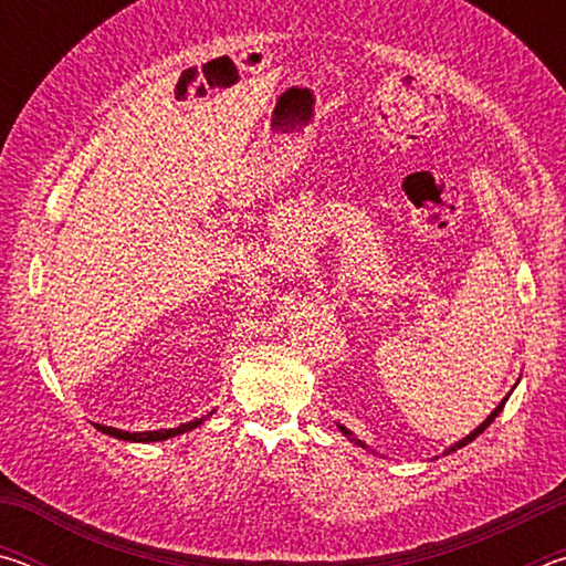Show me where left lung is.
Masks as SVG:
<instances>
[{
	"label": "left lung",
	"mask_w": 566,
	"mask_h": 566,
	"mask_svg": "<svg viewBox=\"0 0 566 566\" xmlns=\"http://www.w3.org/2000/svg\"><path fill=\"white\" fill-rule=\"evenodd\" d=\"M506 399H510V397H504V399L500 401V405H496V409L492 411V415H490V417H486V419L482 421V424H479V427L474 429V432H472V434H467L464 439H459V442H457L454 447H449L444 454H449V452H457V449H462V447H467L469 442H474V439H476L479 434H482V432H484V429H486V427H490V424H492V421H494L496 417H500V411L504 409V405H506ZM339 429H342V432H344V434H347V437H352V432H349V429H347V427H342V424H339ZM352 439H354V437H352ZM354 442H357L359 447H364V444L359 442V439H354Z\"/></svg>",
	"instance_id": "8db88e82"
}]
</instances>
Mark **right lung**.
I'll return each mask as SVG.
<instances>
[{
  "mask_svg": "<svg viewBox=\"0 0 566 566\" xmlns=\"http://www.w3.org/2000/svg\"><path fill=\"white\" fill-rule=\"evenodd\" d=\"M202 421H205V417L195 419V421H187V424H181L177 429H155V432H124V429H114V427H104V424H94V427H97L99 432H104V434L124 439V442H165V439H171V437H177L181 432H189V429L199 427Z\"/></svg>",
  "mask_w": 566,
  "mask_h": 566,
  "instance_id": "obj_1",
  "label": "right lung"
}]
</instances>
